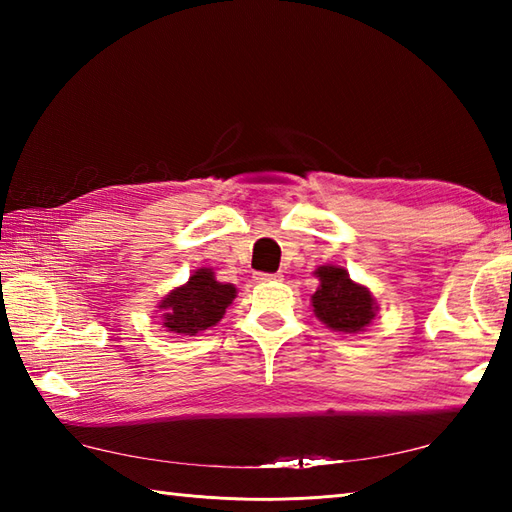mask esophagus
Returning a JSON list of instances; mask_svg holds the SVG:
<instances>
[{"mask_svg":"<svg viewBox=\"0 0 512 512\" xmlns=\"http://www.w3.org/2000/svg\"><path fill=\"white\" fill-rule=\"evenodd\" d=\"M281 277H284L281 273H257L255 275L257 281H279Z\"/></svg>","mask_w":512,"mask_h":512,"instance_id":"34e87169","label":"esophagus"}]
</instances>
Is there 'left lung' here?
<instances>
[{"instance_id": "1", "label": "left lung", "mask_w": 512, "mask_h": 512, "mask_svg": "<svg viewBox=\"0 0 512 512\" xmlns=\"http://www.w3.org/2000/svg\"><path fill=\"white\" fill-rule=\"evenodd\" d=\"M319 288L312 295V308L317 319L334 332H363L376 317V299L365 286L350 279L341 266H319L314 270Z\"/></svg>"}]
</instances>
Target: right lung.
Listing matches in <instances>:
<instances>
[{"label": "right lung", "mask_w": 512, "mask_h": 512, "mask_svg": "<svg viewBox=\"0 0 512 512\" xmlns=\"http://www.w3.org/2000/svg\"><path fill=\"white\" fill-rule=\"evenodd\" d=\"M237 295L233 284H222L215 279L211 268H200L189 277L184 286L171 290L162 299V325L176 334H198L209 330L224 317Z\"/></svg>", "instance_id": "1"}]
</instances>
